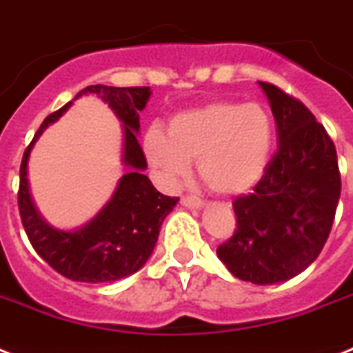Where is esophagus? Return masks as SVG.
I'll return each mask as SVG.
<instances>
[{"instance_id":"1","label":"esophagus","mask_w":353,"mask_h":353,"mask_svg":"<svg viewBox=\"0 0 353 353\" xmlns=\"http://www.w3.org/2000/svg\"><path fill=\"white\" fill-rule=\"evenodd\" d=\"M181 205L187 207V209H201L203 207V201L198 198H192V196H183Z\"/></svg>"}]
</instances>
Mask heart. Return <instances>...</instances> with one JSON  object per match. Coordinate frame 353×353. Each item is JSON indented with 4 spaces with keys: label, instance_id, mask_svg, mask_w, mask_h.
Segmentation results:
<instances>
[{
    "label": "heart",
    "instance_id": "obj_1",
    "mask_svg": "<svg viewBox=\"0 0 353 353\" xmlns=\"http://www.w3.org/2000/svg\"><path fill=\"white\" fill-rule=\"evenodd\" d=\"M273 121L260 104L209 102L176 113L166 135L157 128L144 135V154L166 185L188 174L198 161L203 183L216 194L238 196L262 177L273 148Z\"/></svg>",
    "mask_w": 353,
    "mask_h": 353
}]
</instances>
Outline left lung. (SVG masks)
Listing matches in <instances>:
<instances>
[{
  "instance_id": "obj_1",
  "label": "left lung",
  "mask_w": 353,
  "mask_h": 353,
  "mask_svg": "<svg viewBox=\"0 0 353 353\" xmlns=\"http://www.w3.org/2000/svg\"><path fill=\"white\" fill-rule=\"evenodd\" d=\"M279 146L251 194L234 199L236 231L216 252L236 279L258 285L293 279L323 251L341 196L337 152L301 101L258 82Z\"/></svg>"
}]
</instances>
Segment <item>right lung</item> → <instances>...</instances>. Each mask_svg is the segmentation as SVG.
<instances>
[{
    "label": "right lung",
    "mask_w": 353,
    "mask_h": 353,
    "mask_svg": "<svg viewBox=\"0 0 353 353\" xmlns=\"http://www.w3.org/2000/svg\"><path fill=\"white\" fill-rule=\"evenodd\" d=\"M88 93L101 97L122 122V165L126 166V174L119 179L112 199L85 225L62 231L41 218L30 198L27 179L30 150L43 130L68 112L73 104L71 101L46 117L32 143L25 150L19 166L18 207L29 241L54 271L74 282L101 284L124 279L143 268L154 251L163 221L179 198L157 192L148 176H144L146 157L137 141V133L141 128L139 112H143L152 95L150 88L97 84L79 91L74 99Z\"/></svg>",
    "instance_id": "right-lung-1"
}]
</instances>
